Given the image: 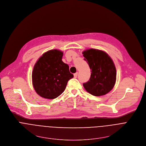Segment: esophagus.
Returning <instances> with one entry per match:
<instances>
[{"mask_svg":"<svg viewBox=\"0 0 146 146\" xmlns=\"http://www.w3.org/2000/svg\"><path fill=\"white\" fill-rule=\"evenodd\" d=\"M77 76H78V73H77V72L74 74V78H77Z\"/></svg>","mask_w":146,"mask_h":146,"instance_id":"obj_1","label":"esophagus"}]
</instances>
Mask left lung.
I'll return each mask as SVG.
<instances>
[{
  "label": "left lung",
  "instance_id": "1",
  "mask_svg": "<svg viewBox=\"0 0 146 146\" xmlns=\"http://www.w3.org/2000/svg\"><path fill=\"white\" fill-rule=\"evenodd\" d=\"M90 69V77L83 84L86 90L95 96L104 95L113 88L116 78V70L113 61L104 52L93 49L82 53Z\"/></svg>",
  "mask_w": 146,
  "mask_h": 146
}]
</instances>
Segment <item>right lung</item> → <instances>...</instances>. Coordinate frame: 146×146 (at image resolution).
Segmentation results:
<instances>
[{"mask_svg": "<svg viewBox=\"0 0 146 146\" xmlns=\"http://www.w3.org/2000/svg\"><path fill=\"white\" fill-rule=\"evenodd\" d=\"M63 53L52 50L44 53L35 64L32 73L36 92L47 99L57 98L65 90L68 81L73 77L68 64L62 61Z\"/></svg>", "mask_w": 146, "mask_h": 146, "instance_id": "add662e5", "label": "right lung"}]
</instances>
